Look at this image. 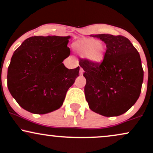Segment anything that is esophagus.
<instances>
[{"mask_svg":"<svg viewBox=\"0 0 153 153\" xmlns=\"http://www.w3.org/2000/svg\"><path fill=\"white\" fill-rule=\"evenodd\" d=\"M83 73H84V70L82 68H80V75H82L83 74Z\"/></svg>","mask_w":153,"mask_h":153,"instance_id":"1","label":"esophagus"}]
</instances>
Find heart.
<instances>
[{"label": "heart", "instance_id": "1", "mask_svg": "<svg viewBox=\"0 0 153 153\" xmlns=\"http://www.w3.org/2000/svg\"><path fill=\"white\" fill-rule=\"evenodd\" d=\"M73 49L95 65H100L105 57V47L100 40L83 38L73 43Z\"/></svg>", "mask_w": 153, "mask_h": 153}]
</instances>
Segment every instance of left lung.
<instances>
[{
  "instance_id": "obj_1",
  "label": "left lung",
  "mask_w": 153,
  "mask_h": 153,
  "mask_svg": "<svg viewBox=\"0 0 153 153\" xmlns=\"http://www.w3.org/2000/svg\"><path fill=\"white\" fill-rule=\"evenodd\" d=\"M106 44L104 61L95 65L80 59L86 79L85 95L90 109L106 117L118 116L137 100L143 82L139 53L122 36L93 35Z\"/></svg>"
}]
</instances>
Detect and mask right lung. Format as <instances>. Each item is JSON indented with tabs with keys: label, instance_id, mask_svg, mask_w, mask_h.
Here are the masks:
<instances>
[{
	"label": "right lung",
	"instance_id": "1",
	"mask_svg": "<svg viewBox=\"0 0 153 153\" xmlns=\"http://www.w3.org/2000/svg\"><path fill=\"white\" fill-rule=\"evenodd\" d=\"M71 36H33L13 53L8 66L9 92L24 110L45 114L62 106L68 90L79 76L80 67L68 69Z\"/></svg>",
	"mask_w": 153,
	"mask_h": 153
}]
</instances>
